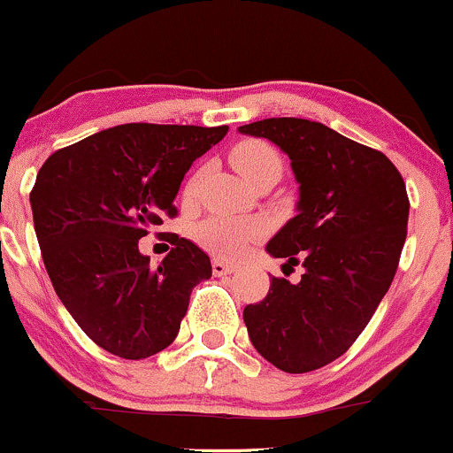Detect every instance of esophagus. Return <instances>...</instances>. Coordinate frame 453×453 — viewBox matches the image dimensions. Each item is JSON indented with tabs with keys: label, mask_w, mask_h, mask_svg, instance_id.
I'll list each match as a JSON object with an SVG mask.
<instances>
[{
	"label": "esophagus",
	"mask_w": 453,
	"mask_h": 453,
	"mask_svg": "<svg viewBox=\"0 0 453 453\" xmlns=\"http://www.w3.org/2000/svg\"><path fill=\"white\" fill-rule=\"evenodd\" d=\"M211 268H213V274H216V277H226V274L235 273L237 265L228 264V261H225V259H213Z\"/></svg>",
	"instance_id": "esophagus-1"
}]
</instances>
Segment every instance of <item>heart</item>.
Here are the masks:
<instances>
[{
  "label": "heart",
  "instance_id": "b5f03b06",
  "mask_svg": "<svg viewBox=\"0 0 453 453\" xmlns=\"http://www.w3.org/2000/svg\"><path fill=\"white\" fill-rule=\"evenodd\" d=\"M231 163L246 180L265 165H281V158L268 143L249 139L231 150ZM264 235V225L244 216H209L196 226V240L213 255L242 257Z\"/></svg>",
  "mask_w": 453,
  "mask_h": 453
}]
</instances>
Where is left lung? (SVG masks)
Masks as SVG:
<instances>
[{"label":"left lung","mask_w":453,"mask_h":453,"mask_svg":"<svg viewBox=\"0 0 453 453\" xmlns=\"http://www.w3.org/2000/svg\"><path fill=\"white\" fill-rule=\"evenodd\" d=\"M290 157L296 216L265 250L301 264V281L273 277L257 305L244 307L259 356L286 372H307L342 356L375 314L399 265L408 194L397 167L329 126L270 118L240 126Z\"/></svg>","instance_id":"left-lung-1"}]
</instances>
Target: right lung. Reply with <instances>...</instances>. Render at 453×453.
<instances>
[{
	"instance_id": "1",
	"label": "right lung",
	"mask_w": 453,
	"mask_h": 453,
	"mask_svg": "<svg viewBox=\"0 0 453 453\" xmlns=\"http://www.w3.org/2000/svg\"><path fill=\"white\" fill-rule=\"evenodd\" d=\"M228 126L124 124L54 152L36 174L32 218L43 264L69 314L113 356L142 360L174 342L189 296L211 277L203 249L176 237L158 265L139 240L161 218L192 163Z\"/></svg>"
}]
</instances>
